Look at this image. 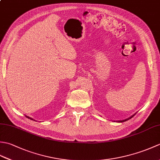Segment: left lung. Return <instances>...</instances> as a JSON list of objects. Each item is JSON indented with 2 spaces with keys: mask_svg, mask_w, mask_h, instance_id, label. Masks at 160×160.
Segmentation results:
<instances>
[{
  "mask_svg": "<svg viewBox=\"0 0 160 160\" xmlns=\"http://www.w3.org/2000/svg\"><path fill=\"white\" fill-rule=\"evenodd\" d=\"M135 114H136V113H135L134 115H131V117H129L128 118H127V119H125V120H120V121H118V122H125V121H127V120H130V119L131 118H132V117H133L134 116V115H135Z\"/></svg>",
  "mask_w": 160,
  "mask_h": 160,
  "instance_id": "left-lung-1",
  "label": "left lung"
}]
</instances>
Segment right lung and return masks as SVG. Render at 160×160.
Returning a JSON list of instances; mask_svg holds the SVG:
<instances>
[{
	"label": "right lung",
	"mask_w": 160,
	"mask_h": 160,
	"mask_svg": "<svg viewBox=\"0 0 160 160\" xmlns=\"http://www.w3.org/2000/svg\"><path fill=\"white\" fill-rule=\"evenodd\" d=\"M25 116L28 118H29V119H30V120H33V118H30V117H29V116H27V115H25Z\"/></svg>",
	"instance_id": "right-lung-1"
}]
</instances>
